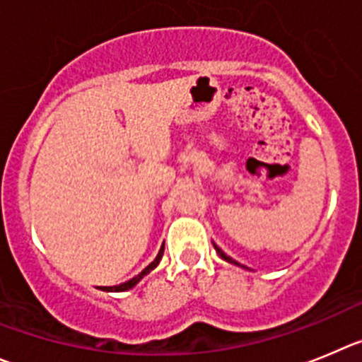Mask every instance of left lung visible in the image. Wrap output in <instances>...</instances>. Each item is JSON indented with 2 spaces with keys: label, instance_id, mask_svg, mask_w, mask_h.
Returning <instances> with one entry per match:
<instances>
[{
  "label": "left lung",
  "instance_id": "left-lung-1",
  "mask_svg": "<svg viewBox=\"0 0 362 362\" xmlns=\"http://www.w3.org/2000/svg\"><path fill=\"white\" fill-rule=\"evenodd\" d=\"M213 245H214V250H216V252H218V256H220L221 259H226V262H229V263H234V265H238V267H243V265H240V263H238L236 259H233V258H230V256H227V254L223 252V250H221L220 247H218L216 243H214V242H213ZM243 269H247V267H243Z\"/></svg>",
  "mask_w": 362,
  "mask_h": 362
}]
</instances>
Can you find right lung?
I'll return each mask as SVG.
<instances>
[{
    "instance_id": "1",
    "label": "right lung",
    "mask_w": 362,
    "mask_h": 362,
    "mask_svg": "<svg viewBox=\"0 0 362 362\" xmlns=\"http://www.w3.org/2000/svg\"><path fill=\"white\" fill-rule=\"evenodd\" d=\"M162 256H164V245H162L160 250H158L157 258L153 259V262L149 263V265L146 267L144 270H142L141 274H136L135 278H132V279H129V281H126V283H120V285H115V286H100V288H103V291H106V292H126V291H129V288H133V286H135L136 283L141 281V279L144 278V276H148L149 272H151V270L155 269V267H157L158 263H160Z\"/></svg>"
}]
</instances>
